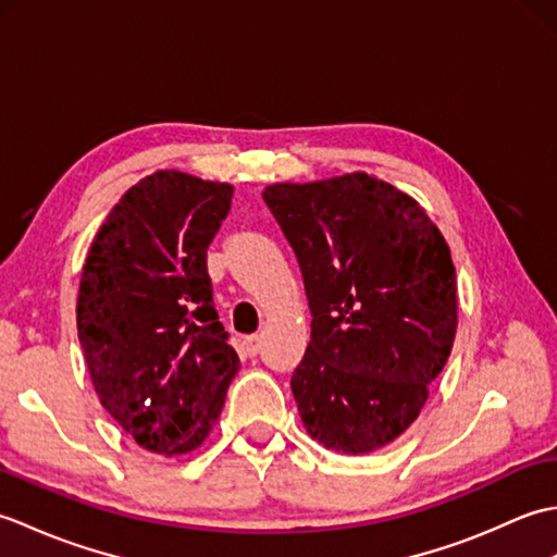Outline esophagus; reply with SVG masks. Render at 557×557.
<instances>
[{"instance_id": "34e87169", "label": "esophagus", "mask_w": 557, "mask_h": 557, "mask_svg": "<svg viewBox=\"0 0 557 557\" xmlns=\"http://www.w3.org/2000/svg\"><path fill=\"white\" fill-rule=\"evenodd\" d=\"M244 349H246L248 357H256V354L260 351V337H258V335L244 337Z\"/></svg>"}]
</instances>
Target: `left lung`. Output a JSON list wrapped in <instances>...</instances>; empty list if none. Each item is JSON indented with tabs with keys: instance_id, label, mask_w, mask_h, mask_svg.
<instances>
[{
	"instance_id": "1",
	"label": "left lung",
	"mask_w": 557,
	"mask_h": 557,
	"mask_svg": "<svg viewBox=\"0 0 557 557\" xmlns=\"http://www.w3.org/2000/svg\"><path fill=\"white\" fill-rule=\"evenodd\" d=\"M263 200L313 315L292 375L306 431L345 455L385 447L417 421L453 349L449 246L417 200L366 172L272 184Z\"/></svg>"
}]
</instances>
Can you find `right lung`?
Masks as SVG:
<instances>
[{
	"label": "right lung",
	"mask_w": 557,
	"mask_h": 557,
	"mask_svg": "<svg viewBox=\"0 0 557 557\" xmlns=\"http://www.w3.org/2000/svg\"><path fill=\"white\" fill-rule=\"evenodd\" d=\"M232 184L162 170L120 198L90 244L76 306L92 387L158 455H186L215 425L239 357L212 304L208 246Z\"/></svg>",
	"instance_id": "add662e5"
}]
</instances>
